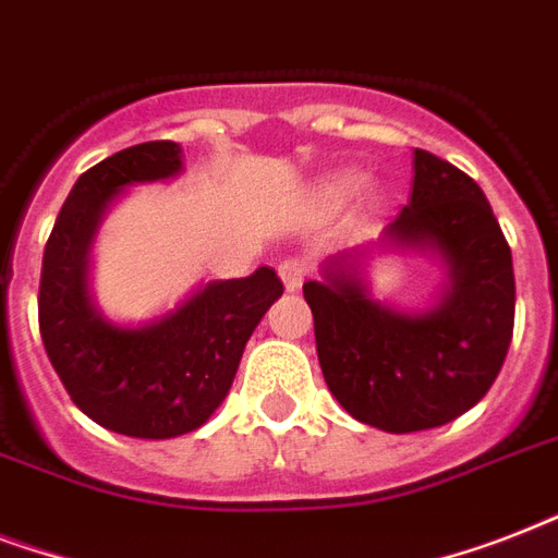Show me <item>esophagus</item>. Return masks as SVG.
Masks as SVG:
<instances>
[{
	"mask_svg": "<svg viewBox=\"0 0 558 558\" xmlns=\"http://www.w3.org/2000/svg\"><path fill=\"white\" fill-rule=\"evenodd\" d=\"M278 275L283 280V287L289 292H295L301 283H304V275H306V263L304 260H295V257H289V260H280L278 266Z\"/></svg>",
	"mask_w": 558,
	"mask_h": 558,
	"instance_id": "esophagus-1",
	"label": "esophagus"
}]
</instances>
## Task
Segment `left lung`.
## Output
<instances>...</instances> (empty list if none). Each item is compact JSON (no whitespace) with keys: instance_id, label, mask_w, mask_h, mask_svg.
I'll return each mask as SVG.
<instances>
[{"instance_id":"8db88e82","label":"left lung","mask_w":558,"mask_h":558,"mask_svg":"<svg viewBox=\"0 0 558 558\" xmlns=\"http://www.w3.org/2000/svg\"><path fill=\"white\" fill-rule=\"evenodd\" d=\"M381 240L437 252L449 287L428 313H397L367 295L339 254L306 280L327 388L359 423L390 434L451 423L501 373L515 322L512 254L472 177L414 150V191Z\"/></svg>"}]
</instances>
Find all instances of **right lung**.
<instances>
[{
    "label": "right lung",
    "instance_id": "add662e5",
    "mask_svg": "<svg viewBox=\"0 0 558 558\" xmlns=\"http://www.w3.org/2000/svg\"><path fill=\"white\" fill-rule=\"evenodd\" d=\"M179 170L177 142L135 144L86 170L57 214L39 275V336L72 402L109 432L142 440L208 423L234 381L245 341L283 295L275 269L260 266L248 278L205 283L142 327H118L95 310L86 275L104 210L124 187Z\"/></svg>",
    "mask_w": 558,
    "mask_h": 558
}]
</instances>
